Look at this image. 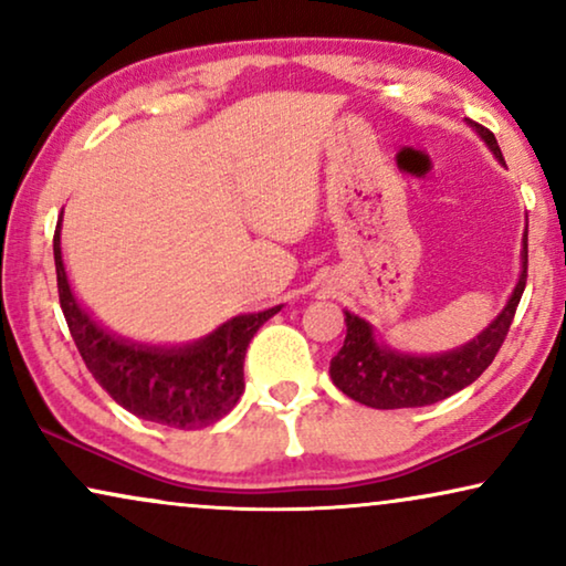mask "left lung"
I'll return each mask as SVG.
<instances>
[{
    "mask_svg": "<svg viewBox=\"0 0 566 566\" xmlns=\"http://www.w3.org/2000/svg\"><path fill=\"white\" fill-rule=\"evenodd\" d=\"M476 134L484 138L494 157L502 161L497 138L482 123L469 120ZM528 281V229L523 237V273L513 296L502 314L479 335L474 343L463 345L461 350L436 355V358H412L399 355L376 345L374 329L368 322L345 312L347 335L345 345L332 358V381L347 397L374 409H401V407H428L436 401L461 391L463 386L474 384L490 368L494 355L505 343L510 324L515 319L517 304Z\"/></svg>",
    "mask_w": 566,
    "mask_h": 566,
    "instance_id": "left-lung-1",
    "label": "left lung"
}]
</instances>
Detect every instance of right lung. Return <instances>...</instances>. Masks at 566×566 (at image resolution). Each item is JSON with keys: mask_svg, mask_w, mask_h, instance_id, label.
<instances>
[{"mask_svg": "<svg viewBox=\"0 0 566 566\" xmlns=\"http://www.w3.org/2000/svg\"><path fill=\"white\" fill-rule=\"evenodd\" d=\"M59 229L61 219L53 234L59 304L76 350L95 381L130 415L167 428H208L231 412L244 391L247 345L270 316L281 312V306L237 316L203 343L180 350L120 343L99 329L74 301L61 260Z\"/></svg>", "mask_w": 566, "mask_h": 566, "instance_id": "obj_1", "label": "right lung"}]
</instances>
